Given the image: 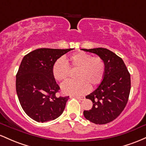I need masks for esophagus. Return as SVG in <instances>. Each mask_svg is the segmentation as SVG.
I'll list each match as a JSON object with an SVG mask.
<instances>
[{
	"label": "esophagus",
	"mask_w": 146,
	"mask_h": 146,
	"mask_svg": "<svg viewBox=\"0 0 146 146\" xmlns=\"http://www.w3.org/2000/svg\"><path fill=\"white\" fill-rule=\"evenodd\" d=\"M75 98L76 99H78V100H83L84 98V97H79V96H75Z\"/></svg>",
	"instance_id": "34e87169"
}]
</instances>
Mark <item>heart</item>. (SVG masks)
<instances>
[{
	"mask_svg": "<svg viewBox=\"0 0 146 146\" xmlns=\"http://www.w3.org/2000/svg\"><path fill=\"white\" fill-rule=\"evenodd\" d=\"M72 68H78L75 74L78 80L66 82L62 85L64 94L80 95L88 93L90 86L95 87L103 80L105 73V63L100 57H93L85 52L73 53L66 60ZM69 68L63 59H58L52 66V75L58 82L68 78Z\"/></svg>",
	"mask_w": 146,
	"mask_h": 146,
	"instance_id": "obj_1",
	"label": "heart"
}]
</instances>
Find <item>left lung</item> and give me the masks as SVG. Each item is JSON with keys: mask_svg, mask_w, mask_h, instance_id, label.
Here are the masks:
<instances>
[{"mask_svg": "<svg viewBox=\"0 0 146 146\" xmlns=\"http://www.w3.org/2000/svg\"><path fill=\"white\" fill-rule=\"evenodd\" d=\"M82 50L95 53L105 63L103 80L98 88L86 96L93 102L84 116L95 124H106L113 121L123 111L130 91V75L123 60L115 53L104 48Z\"/></svg>", "mask_w": 146, "mask_h": 146, "instance_id": "left-lung-1", "label": "left lung"}]
</instances>
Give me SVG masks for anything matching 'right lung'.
Segmentation results:
<instances>
[{
	"label": "right lung",
	"mask_w": 146,
	"mask_h": 146,
	"mask_svg": "<svg viewBox=\"0 0 146 146\" xmlns=\"http://www.w3.org/2000/svg\"><path fill=\"white\" fill-rule=\"evenodd\" d=\"M71 50L38 48L22 60L16 74V93L23 110L35 121H49L62 114L69 96L56 97L60 86L52 75V66Z\"/></svg>",
	"instance_id": "right-lung-1"
}]
</instances>
